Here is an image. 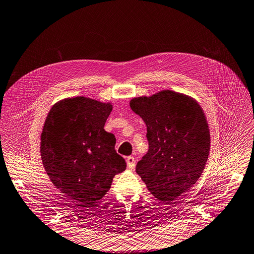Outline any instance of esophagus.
<instances>
[{"instance_id": "obj_1", "label": "esophagus", "mask_w": 254, "mask_h": 254, "mask_svg": "<svg viewBox=\"0 0 254 254\" xmlns=\"http://www.w3.org/2000/svg\"><path fill=\"white\" fill-rule=\"evenodd\" d=\"M127 161V165L129 169H133L134 166H135V159L132 157V156H129L126 159Z\"/></svg>"}]
</instances>
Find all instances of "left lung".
Segmentation results:
<instances>
[{"instance_id": "8db88e82", "label": "left lung", "mask_w": 254, "mask_h": 254, "mask_svg": "<svg viewBox=\"0 0 254 254\" xmlns=\"http://www.w3.org/2000/svg\"><path fill=\"white\" fill-rule=\"evenodd\" d=\"M129 106L145 122L149 141L135 171L156 198L172 204L193 187L209 158L205 114L194 98L172 90L134 97Z\"/></svg>"}]
</instances>
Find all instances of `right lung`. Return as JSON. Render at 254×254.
I'll return each instance as SVG.
<instances>
[{
	"instance_id": "obj_1",
	"label": "right lung",
	"mask_w": 254,
	"mask_h": 254,
	"mask_svg": "<svg viewBox=\"0 0 254 254\" xmlns=\"http://www.w3.org/2000/svg\"><path fill=\"white\" fill-rule=\"evenodd\" d=\"M112 104L85 96L64 98L51 108L40 135L43 167L54 186L92 209L125 171L114 150L115 136L104 129Z\"/></svg>"
}]
</instances>
